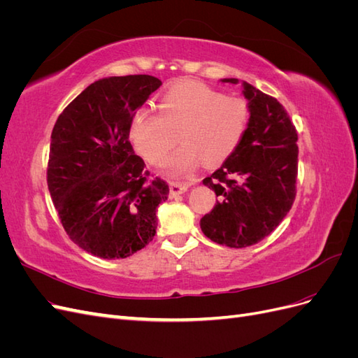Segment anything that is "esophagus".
<instances>
[{
  "label": "esophagus",
  "mask_w": 358,
  "mask_h": 358,
  "mask_svg": "<svg viewBox=\"0 0 358 358\" xmlns=\"http://www.w3.org/2000/svg\"><path fill=\"white\" fill-rule=\"evenodd\" d=\"M189 187L188 182H170V196L176 197L179 194L185 192Z\"/></svg>",
  "instance_id": "1"
}]
</instances>
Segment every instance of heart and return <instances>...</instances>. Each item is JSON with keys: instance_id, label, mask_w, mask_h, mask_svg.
Returning a JSON list of instances; mask_svg holds the SVG:
<instances>
[{"instance_id": "b5f03b06", "label": "heart", "mask_w": 358, "mask_h": 358, "mask_svg": "<svg viewBox=\"0 0 358 358\" xmlns=\"http://www.w3.org/2000/svg\"><path fill=\"white\" fill-rule=\"evenodd\" d=\"M249 106L197 82L171 85L158 99V113L138 110L129 124V138L149 164L162 166L179 138L183 145L169 159L173 175L199 164H218L245 137Z\"/></svg>"}]
</instances>
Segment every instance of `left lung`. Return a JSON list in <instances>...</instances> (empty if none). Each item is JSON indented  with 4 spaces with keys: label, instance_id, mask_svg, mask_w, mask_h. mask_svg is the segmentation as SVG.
Masks as SVG:
<instances>
[{
    "label": "left lung",
    "instance_id": "1",
    "mask_svg": "<svg viewBox=\"0 0 358 358\" xmlns=\"http://www.w3.org/2000/svg\"><path fill=\"white\" fill-rule=\"evenodd\" d=\"M243 95L251 112L245 137L203 179L220 200L201 218V231L230 248L255 245L276 229L294 203L299 170L297 131L284 106L246 82Z\"/></svg>",
    "mask_w": 358,
    "mask_h": 358
}]
</instances>
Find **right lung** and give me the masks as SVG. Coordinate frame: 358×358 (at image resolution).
<instances>
[{
	"label": "right lung",
	"mask_w": 358,
	"mask_h": 358,
	"mask_svg": "<svg viewBox=\"0 0 358 358\" xmlns=\"http://www.w3.org/2000/svg\"><path fill=\"white\" fill-rule=\"evenodd\" d=\"M161 86L149 74L91 83L52 129L48 188L59 221L83 251L119 259L152 242L169 185L150 179L129 143L136 110Z\"/></svg>",
	"instance_id": "add662e5"
}]
</instances>
